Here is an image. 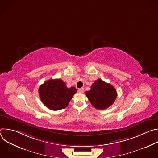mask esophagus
<instances>
[{"label":"esophagus","instance_id":"1","mask_svg":"<svg viewBox=\"0 0 158 158\" xmlns=\"http://www.w3.org/2000/svg\"><path fill=\"white\" fill-rule=\"evenodd\" d=\"M77 91L79 93H83L84 92V88H81V89H79L77 90Z\"/></svg>","mask_w":158,"mask_h":158}]
</instances>
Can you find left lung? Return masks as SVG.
Returning a JSON list of instances; mask_svg holds the SVG:
<instances>
[{
	"mask_svg": "<svg viewBox=\"0 0 158 158\" xmlns=\"http://www.w3.org/2000/svg\"><path fill=\"white\" fill-rule=\"evenodd\" d=\"M91 104L97 109H105L113 104L117 97L116 89L101 79L96 80L85 92Z\"/></svg>",
	"mask_w": 158,
	"mask_h": 158,
	"instance_id": "1",
	"label": "left lung"
}]
</instances>
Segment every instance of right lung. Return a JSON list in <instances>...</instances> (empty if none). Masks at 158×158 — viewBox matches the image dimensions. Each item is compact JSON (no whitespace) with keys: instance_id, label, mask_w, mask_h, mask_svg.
<instances>
[{"instance_id":"obj_1","label":"right lung","mask_w":158,"mask_h":158,"mask_svg":"<svg viewBox=\"0 0 158 158\" xmlns=\"http://www.w3.org/2000/svg\"><path fill=\"white\" fill-rule=\"evenodd\" d=\"M76 93L74 87H67L65 83L60 79L48 80L39 88L41 101L53 110L65 108Z\"/></svg>"}]
</instances>
